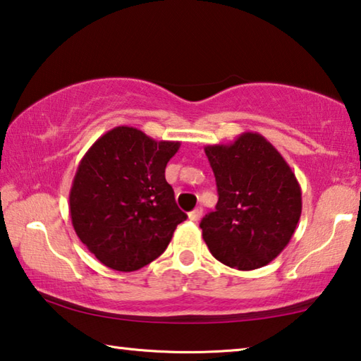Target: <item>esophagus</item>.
<instances>
[{"label":"esophagus","mask_w":361,"mask_h":361,"mask_svg":"<svg viewBox=\"0 0 361 361\" xmlns=\"http://www.w3.org/2000/svg\"><path fill=\"white\" fill-rule=\"evenodd\" d=\"M202 214H203V209L197 208V209H193L192 212H188V219H190L192 222H197V221H200Z\"/></svg>","instance_id":"34e87169"}]
</instances>
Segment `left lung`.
I'll use <instances>...</instances> for the list:
<instances>
[{
  "label": "left lung",
  "mask_w": 361,
  "mask_h": 361,
  "mask_svg": "<svg viewBox=\"0 0 361 361\" xmlns=\"http://www.w3.org/2000/svg\"><path fill=\"white\" fill-rule=\"evenodd\" d=\"M219 202L200 222L217 261L254 270L274 261L296 232L302 193L296 176L264 135L243 133L232 144L206 145Z\"/></svg>",
  "instance_id": "obj_1"
}]
</instances>
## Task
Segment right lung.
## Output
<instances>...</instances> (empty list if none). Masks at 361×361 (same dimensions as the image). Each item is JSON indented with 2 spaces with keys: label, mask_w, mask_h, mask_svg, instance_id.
Segmentation results:
<instances>
[{
  "label": "right lung",
  "mask_w": 361,
  "mask_h": 361,
  "mask_svg": "<svg viewBox=\"0 0 361 361\" xmlns=\"http://www.w3.org/2000/svg\"><path fill=\"white\" fill-rule=\"evenodd\" d=\"M179 147L116 126L82 157L70 190V217L81 243L104 265L142 269L161 256L177 224L187 219L164 177Z\"/></svg>",
  "instance_id": "1"
}]
</instances>
